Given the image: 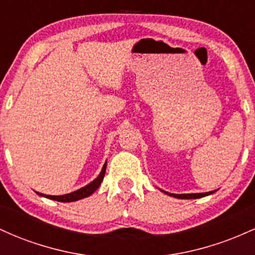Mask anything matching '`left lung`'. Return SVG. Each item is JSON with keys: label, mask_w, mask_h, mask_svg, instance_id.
<instances>
[{"label": "left lung", "mask_w": 255, "mask_h": 255, "mask_svg": "<svg viewBox=\"0 0 255 255\" xmlns=\"http://www.w3.org/2000/svg\"><path fill=\"white\" fill-rule=\"evenodd\" d=\"M168 195H171V197L178 198V199H198V198H203L206 197V195L212 194L213 192H207V193H194V194H171V193L165 192Z\"/></svg>", "instance_id": "1"}]
</instances>
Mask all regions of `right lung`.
<instances>
[{
	"label": "right lung",
	"mask_w": 255,
	"mask_h": 255,
	"mask_svg": "<svg viewBox=\"0 0 255 255\" xmlns=\"http://www.w3.org/2000/svg\"><path fill=\"white\" fill-rule=\"evenodd\" d=\"M105 170H107V163H105V164L103 165V169H102L101 174H99V176L96 178V180H93L92 182L87 184V186L83 187V188L78 189V191L69 193V194H64V195H45V194H40V193H38V192H37V194L42 195V197H45V198H48V199H51V200L61 201V203H71V201L80 200V199H84V198L89 197V195L92 194V193L95 192L99 186H101L102 181H103V178H104Z\"/></svg>",
	"instance_id": "1"
}]
</instances>
